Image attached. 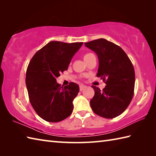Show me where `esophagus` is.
<instances>
[{
	"label": "esophagus",
	"instance_id": "esophagus-1",
	"mask_svg": "<svg viewBox=\"0 0 156 156\" xmlns=\"http://www.w3.org/2000/svg\"><path fill=\"white\" fill-rule=\"evenodd\" d=\"M85 88H86V86H84V85H82V84L80 85V91L83 90Z\"/></svg>",
	"mask_w": 156,
	"mask_h": 156
}]
</instances>
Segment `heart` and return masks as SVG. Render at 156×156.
<instances>
[{
    "instance_id": "heart-1",
    "label": "heart",
    "mask_w": 156,
    "mask_h": 156,
    "mask_svg": "<svg viewBox=\"0 0 156 156\" xmlns=\"http://www.w3.org/2000/svg\"><path fill=\"white\" fill-rule=\"evenodd\" d=\"M92 57H94V55L92 54V53H86L85 54H84L83 55V58H84V60L87 62V61H88L89 59H90Z\"/></svg>"
}]
</instances>
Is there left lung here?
<instances>
[{
  "instance_id": "1",
  "label": "left lung",
  "mask_w": 156,
  "mask_h": 156,
  "mask_svg": "<svg viewBox=\"0 0 156 156\" xmlns=\"http://www.w3.org/2000/svg\"><path fill=\"white\" fill-rule=\"evenodd\" d=\"M84 44L97 54L99 66L97 76L107 84L102 90L92 86L94 96L90 100V107L94 113L102 117L115 118L126 110L133 98V66L119 45L107 39H98Z\"/></svg>"
}]
</instances>
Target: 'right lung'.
Returning a JSON list of instances; mask_svg holds the SVG:
<instances>
[{
  "instance_id": "add662e5",
  "label": "right lung",
  "mask_w": 156,
  "mask_h": 156,
  "mask_svg": "<svg viewBox=\"0 0 156 156\" xmlns=\"http://www.w3.org/2000/svg\"><path fill=\"white\" fill-rule=\"evenodd\" d=\"M82 44L50 41L36 52L29 62L25 80L29 101L37 114L46 121L59 122L72 114L78 85L69 82L63 87L56 78L67 70Z\"/></svg>"
}]
</instances>
